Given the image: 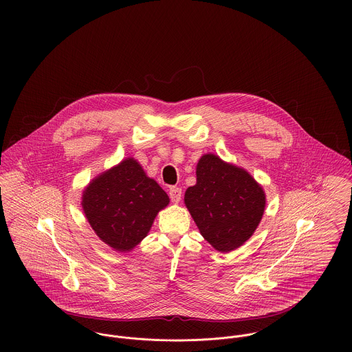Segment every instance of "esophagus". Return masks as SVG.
<instances>
[{"instance_id": "esophagus-1", "label": "esophagus", "mask_w": 352, "mask_h": 352, "mask_svg": "<svg viewBox=\"0 0 352 352\" xmlns=\"http://www.w3.org/2000/svg\"><path fill=\"white\" fill-rule=\"evenodd\" d=\"M169 197L173 203H179L182 201V188L179 187H170L169 188Z\"/></svg>"}]
</instances>
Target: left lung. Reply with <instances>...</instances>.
Instances as JSON below:
<instances>
[{
	"label": "left lung",
	"instance_id": "1",
	"mask_svg": "<svg viewBox=\"0 0 352 352\" xmlns=\"http://www.w3.org/2000/svg\"><path fill=\"white\" fill-rule=\"evenodd\" d=\"M184 204L203 239L228 253L253 236L265 210V192L248 170L207 153L197 164V184L187 188Z\"/></svg>",
	"mask_w": 352,
	"mask_h": 352
}]
</instances>
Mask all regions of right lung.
<instances>
[{
	"instance_id": "obj_1",
	"label": "right lung",
	"mask_w": 352,
	"mask_h": 352,
	"mask_svg": "<svg viewBox=\"0 0 352 352\" xmlns=\"http://www.w3.org/2000/svg\"><path fill=\"white\" fill-rule=\"evenodd\" d=\"M84 214L102 243L113 251H133L151 232L169 197L142 165L127 157L101 172L84 188Z\"/></svg>"
}]
</instances>
